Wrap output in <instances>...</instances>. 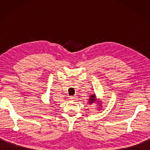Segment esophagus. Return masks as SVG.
<instances>
[{
	"label": "esophagus",
	"mask_w": 150,
	"mask_h": 150,
	"mask_svg": "<svg viewBox=\"0 0 150 150\" xmlns=\"http://www.w3.org/2000/svg\"><path fill=\"white\" fill-rule=\"evenodd\" d=\"M69 99L70 100H75V99H77V97H70Z\"/></svg>",
	"instance_id": "obj_1"
}]
</instances>
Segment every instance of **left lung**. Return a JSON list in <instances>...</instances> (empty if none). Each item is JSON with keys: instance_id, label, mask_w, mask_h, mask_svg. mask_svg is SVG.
I'll return each mask as SVG.
<instances>
[{"instance_id": "obj_1", "label": "left lung", "mask_w": 150, "mask_h": 150, "mask_svg": "<svg viewBox=\"0 0 150 150\" xmlns=\"http://www.w3.org/2000/svg\"><path fill=\"white\" fill-rule=\"evenodd\" d=\"M96 102H97V97H96V95H95V94H92L91 95H90V98H89V100H88V104H91L93 103H96ZM99 106H101V104H99ZM98 110H101V109L100 108H99Z\"/></svg>"}]
</instances>
